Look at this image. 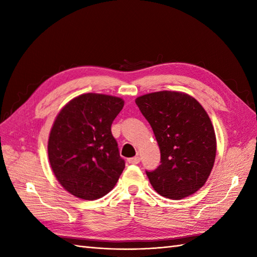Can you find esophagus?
Returning <instances> with one entry per match:
<instances>
[{"instance_id": "obj_1", "label": "esophagus", "mask_w": 257, "mask_h": 257, "mask_svg": "<svg viewBox=\"0 0 257 257\" xmlns=\"http://www.w3.org/2000/svg\"><path fill=\"white\" fill-rule=\"evenodd\" d=\"M128 162L132 163V165H137V163L140 162V157H134V158H130V159H128Z\"/></svg>"}]
</instances>
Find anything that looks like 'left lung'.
I'll list each match as a JSON object with an SVG mask.
<instances>
[{
	"label": "left lung",
	"mask_w": 257,
	"mask_h": 257,
	"mask_svg": "<svg viewBox=\"0 0 257 257\" xmlns=\"http://www.w3.org/2000/svg\"><path fill=\"white\" fill-rule=\"evenodd\" d=\"M160 149L161 165L147 172L156 192L181 200L205 184L216 156L215 132L201 103L182 91L161 90L136 98Z\"/></svg>",
	"instance_id": "1"
}]
</instances>
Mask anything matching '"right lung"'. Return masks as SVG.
<instances>
[{"instance_id": "right-lung-1", "label": "right lung", "mask_w": 257, "mask_h": 257, "mask_svg": "<svg viewBox=\"0 0 257 257\" xmlns=\"http://www.w3.org/2000/svg\"><path fill=\"white\" fill-rule=\"evenodd\" d=\"M122 98L87 92L73 98L54 120L48 160L64 190L76 198L97 200L110 192L124 169L111 123Z\"/></svg>"}]
</instances>
